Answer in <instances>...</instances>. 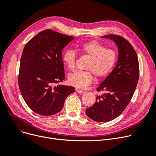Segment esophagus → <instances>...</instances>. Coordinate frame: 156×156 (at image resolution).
<instances>
[{"instance_id":"34e87169","label":"esophagus","mask_w":156,"mask_h":156,"mask_svg":"<svg viewBox=\"0 0 156 156\" xmlns=\"http://www.w3.org/2000/svg\"><path fill=\"white\" fill-rule=\"evenodd\" d=\"M76 92H77L78 93H79V94H83V93H84V92H85V91H84V90H80V89H76Z\"/></svg>"}]
</instances>
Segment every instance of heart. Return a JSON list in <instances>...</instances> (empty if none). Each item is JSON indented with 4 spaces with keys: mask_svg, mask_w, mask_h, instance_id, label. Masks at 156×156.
Listing matches in <instances>:
<instances>
[{
    "mask_svg": "<svg viewBox=\"0 0 156 156\" xmlns=\"http://www.w3.org/2000/svg\"><path fill=\"white\" fill-rule=\"evenodd\" d=\"M78 50L89 56L90 60L86 69L88 71H77L69 74L68 80L71 85L80 89H84L92 82L93 76L104 77L113 69L117 61V53L96 41H92L78 46ZM76 53L73 50H67L63 54V61L69 69L75 67Z\"/></svg>",
    "mask_w": 156,
    "mask_h": 156,
    "instance_id": "obj_1",
    "label": "heart"
}]
</instances>
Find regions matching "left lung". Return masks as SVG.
<instances>
[{"instance_id": "8db88e82", "label": "left lung", "mask_w": 156, "mask_h": 156, "mask_svg": "<svg viewBox=\"0 0 156 156\" xmlns=\"http://www.w3.org/2000/svg\"><path fill=\"white\" fill-rule=\"evenodd\" d=\"M114 41L117 45L119 58L112 73L97 88L105 93L97 96L96 103L86 110L92 120L106 122L119 117L132 99L140 76L137 54L130 43L119 35L101 36Z\"/></svg>"}]
</instances>
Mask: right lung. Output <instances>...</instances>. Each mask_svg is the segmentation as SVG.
<instances>
[{"mask_svg": "<svg viewBox=\"0 0 156 156\" xmlns=\"http://www.w3.org/2000/svg\"><path fill=\"white\" fill-rule=\"evenodd\" d=\"M74 39L53 30L46 29L27 43L20 60L18 85L27 105L43 116L62 109L73 87L55 85L65 79L62 51Z\"/></svg>", "mask_w": 156, "mask_h": 156, "instance_id": "right-lung-1", "label": "right lung"}]
</instances>
